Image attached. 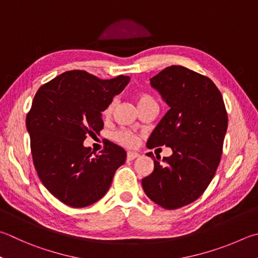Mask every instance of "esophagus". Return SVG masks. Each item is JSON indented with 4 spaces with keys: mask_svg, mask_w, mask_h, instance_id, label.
I'll return each instance as SVG.
<instances>
[{
    "mask_svg": "<svg viewBox=\"0 0 258 258\" xmlns=\"http://www.w3.org/2000/svg\"><path fill=\"white\" fill-rule=\"evenodd\" d=\"M140 154L138 152H127V160L132 161L134 159H137Z\"/></svg>",
    "mask_w": 258,
    "mask_h": 258,
    "instance_id": "34e87169",
    "label": "esophagus"
}]
</instances>
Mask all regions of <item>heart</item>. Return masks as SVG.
Masks as SVG:
<instances>
[{
  "label": "heart",
  "mask_w": 258,
  "mask_h": 258,
  "mask_svg": "<svg viewBox=\"0 0 258 258\" xmlns=\"http://www.w3.org/2000/svg\"><path fill=\"white\" fill-rule=\"evenodd\" d=\"M150 100H153V99H152L151 97H149V96H145V95L138 96L137 97L138 107L143 106L144 104H147V102L150 101ZM115 106H116V101L115 100L110 101L109 104L107 105L106 108L104 109V111H102V116H104L105 118H109V117L111 116V114H113L114 109H115ZM114 138H115V140H116L117 142L123 145V147H126V148H133L138 143L137 135L131 132V131H128V130H119V131H117V132L114 135Z\"/></svg>",
  "instance_id": "obj_1"
}]
</instances>
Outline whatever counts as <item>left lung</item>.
Listing matches in <instances>:
<instances>
[{
	"label": "left lung",
	"instance_id": "left-lung-1",
	"mask_svg": "<svg viewBox=\"0 0 258 258\" xmlns=\"http://www.w3.org/2000/svg\"><path fill=\"white\" fill-rule=\"evenodd\" d=\"M169 110L148 140L149 149L166 145L170 157L153 158L154 169L142 179L154 203L175 210L198 200L212 180L222 153L228 116L221 92L211 79L171 65L150 79Z\"/></svg>",
	"mask_w": 258,
	"mask_h": 258
}]
</instances>
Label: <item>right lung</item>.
<instances>
[{
    "label": "right lung",
    "instance_id": "1",
    "mask_svg": "<svg viewBox=\"0 0 258 258\" xmlns=\"http://www.w3.org/2000/svg\"><path fill=\"white\" fill-rule=\"evenodd\" d=\"M130 77L101 80L80 70L60 74L35 95L26 125L32 160L43 185L72 208L89 207L109 189L126 151L108 142L92 156L83 145L87 135L104 127L102 111L124 90Z\"/></svg>",
    "mask_w": 258,
    "mask_h": 258
}]
</instances>
